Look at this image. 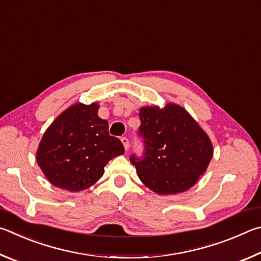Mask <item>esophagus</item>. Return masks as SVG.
Masks as SVG:
<instances>
[{
	"mask_svg": "<svg viewBox=\"0 0 261 261\" xmlns=\"http://www.w3.org/2000/svg\"><path fill=\"white\" fill-rule=\"evenodd\" d=\"M121 142L123 144V148H125V150L127 151V150L129 149V141H128L127 138H121Z\"/></svg>",
	"mask_w": 261,
	"mask_h": 261,
	"instance_id": "obj_1",
	"label": "esophagus"
}]
</instances>
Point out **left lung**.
<instances>
[{
	"label": "left lung",
	"instance_id": "1",
	"mask_svg": "<svg viewBox=\"0 0 261 261\" xmlns=\"http://www.w3.org/2000/svg\"><path fill=\"white\" fill-rule=\"evenodd\" d=\"M142 159L130 157L140 180L159 195L190 189L203 175L213 156L208 135L185 108L167 103L140 109Z\"/></svg>",
	"mask_w": 261,
	"mask_h": 261
}]
</instances>
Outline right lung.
<instances>
[{
	"instance_id": "obj_1",
	"label": "right lung",
	"mask_w": 261,
	"mask_h": 261,
	"mask_svg": "<svg viewBox=\"0 0 261 261\" xmlns=\"http://www.w3.org/2000/svg\"><path fill=\"white\" fill-rule=\"evenodd\" d=\"M98 103H75L51 122L41 139L36 162L50 184L72 193L95 185L104 166L123 154L120 140L110 136Z\"/></svg>"
}]
</instances>
